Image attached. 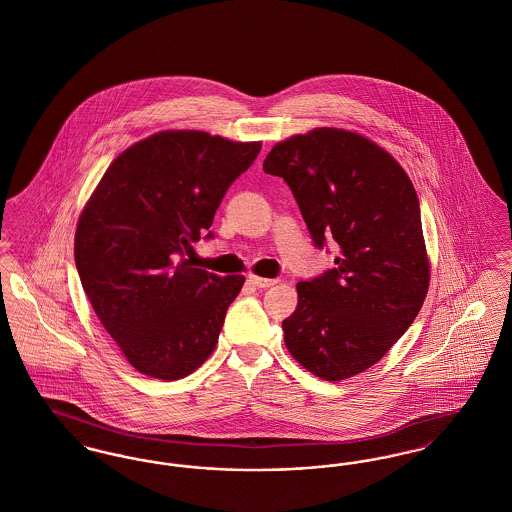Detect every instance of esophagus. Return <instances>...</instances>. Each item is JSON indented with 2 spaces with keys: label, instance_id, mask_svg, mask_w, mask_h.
I'll return each instance as SVG.
<instances>
[{
  "label": "esophagus",
  "instance_id": "obj_1",
  "mask_svg": "<svg viewBox=\"0 0 512 512\" xmlns=\"http://www.w3.org/2000/svg\"><path fill=\"white\" fill-rule=\"evenodd\" d=\"M249 282H251L253 286H257V288H263V290L278 284V280H274V278H263V276H255V274L249 276Z\"/></svg>",
  "mask_w": 512,
  "mask_h": 512
}]
</instances>
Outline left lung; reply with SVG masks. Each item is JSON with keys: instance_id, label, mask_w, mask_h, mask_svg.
Segmentation results:
<instances>
[{"instance_id": "1", "label": "left lung", "mask_w": 512, "mask_h": 512, "mask_svg": "<svg viewBox=\"0 0 512 512\" xmlns=\"http://www.w3.org/2000/svg\"><path fill=\"white\" fill-rule=\"evenodd\" d=\"M263 169L292 188L315 245L334 238L340 251L336 267L297 284L286 347L322 380L361 374L413 324L430 286L413 182L384 147L330 126L278 142Z\"/></svg>"}]
</instances>
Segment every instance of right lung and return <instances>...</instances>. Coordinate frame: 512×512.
Masks as SVG:
<instances>
[{"label": "right lung", "instance_id": "add662e5", "mask_svg": "<svg viewBox=\"0 0 512 512\" xmlns=\"http://www.w3.org/2000/svg\"><path fill=\"white\" fill-rule=\"evenodd\" d=\"M259 151L261 142L163 130L124 149L86 201L74 236L78 276L138 372L180 380L215 351L245 276L195 267L192 244Z\"/></svg>", "mask_w": 512, "mask_h": 512}]
</instances>
